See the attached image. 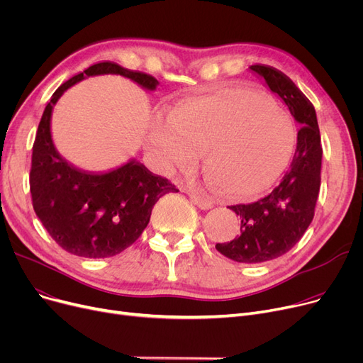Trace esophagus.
I'll return each instance as SVG.
<instances>
[{
  "label": "esophagus",
  "instance_id": "esophagus-1",
  "mask_svg": "<svg viewBox=\"0 0 363 363\" xmlns=\"http://www.w3.org/2000/svg\"><path fill=\"white\" fill-rule=\"evenodd\" d=\"M188 196H189V199L193 200V203H194L197 207L201 208V211H208V208L213 207V201H212L211 199H208L207 196H204V194L188 193Z\"/></svg>",
  "mask_w": 363,
  "mask_h": 363
}]
</instances>
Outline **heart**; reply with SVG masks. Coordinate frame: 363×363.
I'll return each mask as SVG.
<instances>
[{"instance_id": "heart-1", "label": "heart", "mask_w": 363, "mask_h": 363, "mask_svg": "<svg viewBox=\"0 0 363 363\" xmlns=\"http://www.w3.org/2000/svg\"><path fill=\"white\" fill-rule=\"evenodd\" d=\"M151 121L145 155L162 174L194 166L220 191L250 196L268 188L289 164L296 145L290 114L263 94L218 88L188 95Z\"/></svg>"}]
</instances>
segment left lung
Returning <instances> with one entry per match:
<instances>
[{
  "mask_svg": "<svg viewBox=\"0 0 363 363\" xmlns=\"http://www.w3.org/2000/svg\"><path fill=\"white\" fill-rule=\"evenodd\" d=\"M250 69L279 95L300 123L294 157L279 185L255 203L230 206L241 219V231L234 240L216 244V250L228 259L262 263L291 250L309 228L320 186L322 147L316 111L306 95L272 66L253 65Z\"/></svg>",
  "mask_w": 363,
  "mask_h": 363,
  "instance_id": "left-lung-1",
  "label": "left lung"
}]
</instances>
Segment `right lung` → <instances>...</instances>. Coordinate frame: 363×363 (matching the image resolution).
Returning <instances> with one entry per match:
<instances>
[{"label": "right lung", "instance_id": "add662e5", "mask_svg": "<svg viewBox=\"0 0 363 363\" xmlns=\"http://www.w3.org/2000/svg\"><path fill=\"white\" fill-rule=\"evenodd\" d=\"M99 74H121L145 91H155L159 85L151 74L114 62L95 63L74 74L57 88L43 113L30 169L36 216L62 249L88 259L122 253L143 234L157 200L178 193L175 185L135 159L107 172H91L76 167L57 151L51 135L54 106L70 86Z\"/></svg>", "mask_w": 363, "mask_h": 363}]
</instances>
